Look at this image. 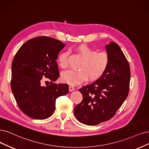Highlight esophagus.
<instances>
[{
	"mask_svg": "<svg viewBox=\"0 0 149 149\" xmlns=\"http://www.w3.org/2000/svg\"><path fill=\"white\" fill-rule=\"evenodd\" d=\"M69 91L71 92V91H73L75 90V88L72 86H69Z\"/></svg>",
	"mask_w": 149,
	"mask_h": 149,
	"instance_id": "34e87169",
	"label": "esophagus"
}]
</instances>
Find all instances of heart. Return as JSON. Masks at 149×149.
I'll list each match as a JSON object with an SVG mask.
<instances>
[{"mask_svg":"<svg viewBox=\"0 0 149 149\" xmlns=\"http://www.w3.org/2000/svg\"><path fill=\"white\" fill-rule=\"evenodd\" d=\"M83 62L80 66V70H68L61 74L63 81L70 85H77L85 81L88 77L90 80H96L104 74L109 64V57L105 52H99L86 45H81L75 48ZM68 53H61L58 59L59 66L64 69L68 65Z\"/></svg>","mask_w":149,"mask_h":149,"instance_id":"b5f03b06","label":"heart"}]
</instances>
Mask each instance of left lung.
I'll return each instance as SVG.
<instances>
[{"instance_id":"left-lung-1","label":"left lung","mask_w":149,"mask_h":149,"mask_svg":"<svg viewBox=\"0 0 149 149\" xmlns=\"http://www.w3.org/2000/svg\"><path fill=\"white\" fill-rule=\"evenodd\" d=\"M105 48L109 57L107 70L101 77L79 89L83 100L74 108L76 118L87 125H96L112 118L128 95V61L116 43L111 42Z\"/></svg>"}]
</instances>
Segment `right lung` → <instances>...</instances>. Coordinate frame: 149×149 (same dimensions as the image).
Listing matches in <instances>:
<instances>
[{"label": "right lung", "mask_w": 149, "mask_h": 149, "mask_svg": "<svg viewBox=\"0 0 149 149\" xmlns=\"http://www.w3.org/2000/svg\"><path fill=\"white\" fill-rule=\"evenodd\" d=\"M65 44L55 38L38 37L27 41L16 53L12 65L11 88L20 109L37 120L54 113L56 98L69 93L68 84L53 83L59 76L56 60ZM52 80L41 85L42 77Z\"/></svg>", "instance_id": "obj_1"}]
</instances>
